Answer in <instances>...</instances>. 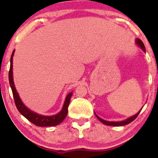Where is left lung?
<instances>
[{"mask_svg":"<svg viewBox=\"0 0 158 158\" xmlns=\"http://www.w3.org/2000/svg\"><path fill=\"white\" fill-rule=\"evenodd\" d=\"M136 43H137V44H138V46L142 50H143L144 52H146V48H145V46L144 44H143V41H141L140 39H136ZM140 110L138 112L137 114H136L135 115L132 116V117H129V118H128L126 120H123V121H120V122H109V121H106V120H104V119H101L100 117H99L97 114H95L96 117H97V119H99L100 122H102L103 124L106 125V126H126L127 124H129L130 123H131L132 121L135 120V119L137 118V117L138 116V114H139V112H140Z\"/></svg>","mask_w":158,"mask_h":158,"instance_id":"left-lung-1","label":"left lung"}]
</instances>
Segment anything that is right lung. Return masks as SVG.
Returning a JSON list of instances; mask_svg holds the SVG:
<instances>
[{"label": "right lung", "mask_w": 158, "mask_h": 158, "mask_svg": "<svg viewBox=\"0 0 158 158\" xmlns=\"http://www.w3.org/2000/svg\"><path fill=\"white\" fill-rule=\"evenodd\" d=\"M14 52H12V56L10 59V68L9 71V81H10V85L11 88H12V94H13L14 100H15V106L17 107L19 111L21 113L24 117L30 121L32 123L37 126L40 127H45V126H55L64 120L68 114V109L69 104H70V98L72 97L73 93H70L68 94L66 99H65L64 106H63L62 109L59 114H56L53 116H43L40 115L39 114H36L35 112L30 110L29 108H27L26 106L23 105L22 101L20 99L19 94L17 93L15 89V85L13 82V77H12V58H13Z\"/></svg>", "instance_id": "add662e5"}]
</instances>
